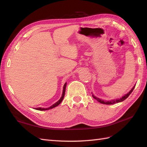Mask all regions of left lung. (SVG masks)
Listing matches in <instances>:
<instances>
[{
    "label": "left lung",
    "mask_w": 147,
    "mask_h": 147,
    "mask_svg": "<svg viewBox=\"0 0 147 147\" xmlns=\"http://www.w3.org/2000/svg\"><path fill=\"white\" fill-rule=\"evenodd\" d=\"M134 88H135V86L131 89V90L128 93H127L126 94H125L124 96H123L122 97H121V98L117 99H114V100H110V101H109V100H108V101H106V100H102V99H99V98H97V97H96V96H94L93 94H92V97H94V98L96 100H97V101H98L99 102H100V103H101V104H106V105L114 104H116V103H118V102H122V101L125 100L126 99H127V97H129V95L131 94V92H132V91L134 90Z\"/></svg>",
    "instance_id": "left-lung-1"
}]
</instances>
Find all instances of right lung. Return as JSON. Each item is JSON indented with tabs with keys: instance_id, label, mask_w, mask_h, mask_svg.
<instances>
[{
	"instance_id": "obj_1",
	"label": "right lung",
	"mask_w": 147,
	"mask_h": 147,
	"mask_svg": "<svg viewBox=\"0 0 147 147\" xmlns=\"http://www.w3.org/2000/svg\"><path fill=\"white\" fill-rule=\"evenodd\" d=\"M66 84H67V83H65L64 84V85L63 94H62L61 97L60 99H59L58 101H57V102H56L55 104L52 105L51 107H48V108H41V107H39V108H35V110H47L51 109H53V108H55V107H57V105H59L61 103V102L63 101V99H64V95H65V92Z\"/></svg>"
}]
</instances>
